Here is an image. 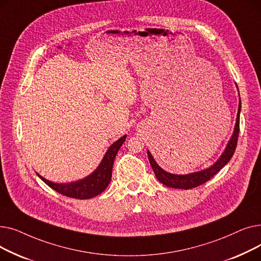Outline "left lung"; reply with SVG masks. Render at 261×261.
<instances>
[{
  "label": "left lung",
  "instance_id": "8db88e82",
  "mask_svg": "<svg viewBox=\"0 0 261 261\" xmlns=\"http://www.w3.org/2000/svg\"><path fill=\"white\" fill-rule=\"evenodd\" d=\"M236 87H237V85H236ZM237 89H238V87H237ZM240 110H241V100L239 98V107H238V113H237L234 132H232V135L230 136V139L224 149V151L220 155V158H219L211 167H208L206 169H203V170L196 171V172H191L188 174L170 173V172L165 171L163 168H161V166H159V164L153 159L152 154L150 153L149 150H147L150 165H151V167L154 171L156 179L162 184H164L167 187L179 188V189L194 188V187L202 185L203 183L211 180L218 171H220L226 165V164L229 162V160L231 159L232 154H234V152H235L237 141H238V134H239Z\"/></svg>",
  "mask_w": 261,
  "mask_h": 261
}]
</instances>
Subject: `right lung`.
<instances>
[{
  "mask_svg": "<svg viewBox=\"0 0 261 261\" xmlns=\"http://www.w3.org/2000/svg\"><path fill=\"white\" fill-rule=\"evenodd\" d=\"M127 135L125 134L118 139L116 142H114L111 146H110L105 153V156L102 158L98 167L96 168L91 174L84 177V179L71 182V183H54L51 181L46 180L45 177L37 173V175L42 180L46 185H48L54 190H56L57 193L74 198V199H80V200H87L91 199L95 196L101 194L102 191L108 187L110 181L112 177V168L113 163L115 160V156L120 149L123 142L126 141Z\"/></svg>",
  "mask_w": 261,
  "mask_h": 261,
  "instance_id": "right-lung-1",
  "label": "right lung"
}]
</instances>
